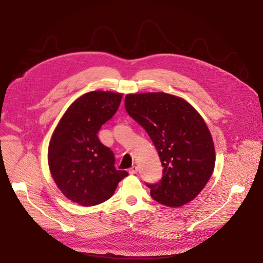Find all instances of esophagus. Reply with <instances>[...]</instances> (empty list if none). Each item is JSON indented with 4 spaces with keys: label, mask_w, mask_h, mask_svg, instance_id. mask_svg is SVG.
Here are the masks:
<instances>
[{
    "label": "esophagus",
    "mask_w": 263,
    "mask_h": 263,
    "mask_svg": "<svg viewBox=\"0 0 263 263\" xmlns=\"http://www.w3.org/2000/svg\"><path fill=\"white\" fill-rule=\"evenodd\" d=\"M137 173V167L136 166H132L131 168H129V174L130 175H135Z\"/></svg>",
    "instance_id": "esophagus-1"
}]
</instances>
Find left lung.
I'll return each instance as SVG.
<instances>
[{
    "label": "left lung",
    "mask_w": 263,
    "mask_h": 263,
    "mask_svg": "<svg viewBox=\"0 0 263 263\" xmlns=\"http://www.w3.org/2000/svg\"><path fill=\"white\" fill-rule=\"evenodd\" d=\"M124 107L146 130L162 163L161 180L146 183L151 197L168 206L194 199L215 164L212 136L202 117L185 100L165 92L127 95Z\"/></svg>",
    "instance_id": "left-lung-1"
}]
</instances>
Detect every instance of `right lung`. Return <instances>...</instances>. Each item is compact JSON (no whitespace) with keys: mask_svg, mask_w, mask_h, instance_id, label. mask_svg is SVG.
<instances>
[{"mask_svg":"<svg viewBox=\"0 0 263 263\" xmlns=\"http://www.w3.org/2000/svg\"><path fill=\"white\" fill-rule=\"evenodd\" d=\"M121 97L100 90L83 95L69 106L52 135L48 151L51 175L63 194L81 205L107 200L128 176L115 168L113 151L97 135L116 113Z\"/></svg>","mask_w":263,"mask_h":263,"instance_id":"add662e5","label":"right lung"}]
</instances>
